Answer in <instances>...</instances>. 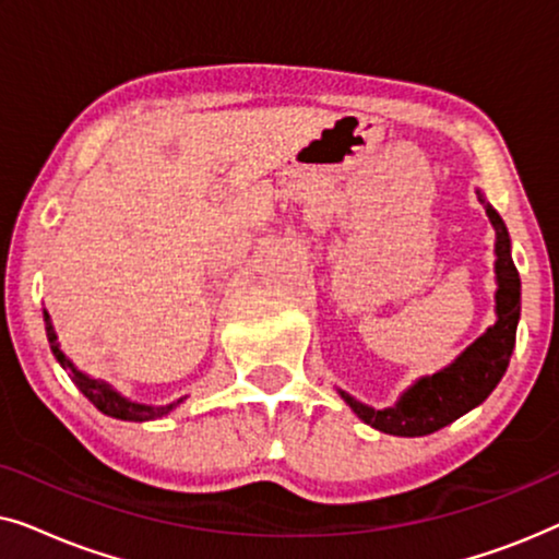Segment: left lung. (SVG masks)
<instances>
[{
    "label": "left lung",
    "instance_id": "1",
    "mask_svg": "<svg viewBox=\"0 0 559 559\" xmlns=\"http://www.w3.org/2000/svg\"><path fill=\"white\" fill-rule=\"evenodd\" d=\"M480 203H484V198H480ZM486 213L496 228V257H499L496 259V277H499L496 312H499V320L471 348H465L455 358V364L432 373V377L419 379L409 392L402 394V400L394 407L371 409L356 402L350 394L341 392L348 407L366 425L389 435H402V438L430 435L465 415L468 409L478 407L501 381L516 341L522 282H519V272L509 251L507 226L491 205H486Z\"/></svg>",
    "mask_w": 559,
    "mask_h": 559
}]
</instances>
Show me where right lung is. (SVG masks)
Returning a JSON list of instances; mask_svg holds the SVG:
<instances>
[{
    "mask_svg": "<svg viewBox=\"0 0 559 559\" xmlns=\"http://www.w3.org/2000/svg\"><path fill=\"white\" fill-rule=\"evenodd\" d=\"M43 318H45V331H48L52 356H56L58 364L63 366V369H68V373H71L73 384L79 386L81 392L88 396V402H94L96 409H102L104 415L117 417V419H129V423H144V419H157V417L167 415V412H170L175 404L182 402V400H178L175 404H165V407H147V404H136V402L124 400V396H121L119 392H114V389L106 384V381L91 379V377H86V373H81L71 361H68L63 350H60L58 341H56V333H52L48 310H43Z\"/></svg>",
    "mask_w": 559,
    "mask_h": 559,
    "instance_id": "right-lung-1",
    "label": "right lung"
}]
</instances>
